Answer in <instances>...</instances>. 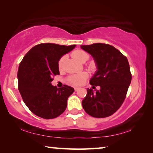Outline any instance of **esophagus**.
<instances>
[{"instance_id":"1","label":"esophagus","mask_w":153,"mask_h":153,"mask_svg":"<svg viewBox=\"0 0 153 153\" xmlns=\"http://www.w3.org/2000/svg\"><path fill=\"white\" fill-rule=\"evenodd\" d=\"M79 88H77V87H76V88H74V90H75V91H76V92H77V91H78V90H79Z\"/></svg>"}]
</instances>
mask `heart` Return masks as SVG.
<instances>
[{
    "label": "heart",
    "instance_id": "1",
    "mask_svg": "<svg viewBox=\"0 0 153 153\" xmlns=\"http://www.w3.org/2000/svg\"><path fill=\"white\" fill-rule=\"evenodd\" d=\"M71 55L73 56V57L76 59V60L80 62V63H85V62H86L90 58L89 54L86 51L81 50V49H77V50L74 51L71 53ZM65 59L66 56L64 55L59 59V61L58 62V67L59 69L63 68L64 61L65 60ZM92 68L95 69V66H92ZM88 74L87 72L83 71L81 72V73L71 75V76L67 77V82L70 83L71 84L75 85V86H79V85H82L83 83L85 82V80L88 78Z\"/></svg>",
    "mask_w": 153,
    "mask_h": 153
}]
</instances>
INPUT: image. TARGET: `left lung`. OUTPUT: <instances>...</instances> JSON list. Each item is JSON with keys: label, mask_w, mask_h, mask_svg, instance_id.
<instances>
[{"label": "left lung", "mask_w": 153, "mask_h": 153, "mask_svg": "<svg viewBox=\"0 0 153 153\" xmlns=\"http://www.w3.org/2000/svg\"><path fill=\"white\" fill-rule=\"evenodd\" d=\"M81 48L94 58L97 71L90 80L92 88H88L82 104L90 116L107 117L115 113L125 100L131 80L126 56L114 46L103 43L82 45Z\"/></svg>", "instance_id": "1"}]
</instances>
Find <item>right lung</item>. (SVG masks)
Instances as JSON below:
<instances>
[{"label": "right lung", "mask_w": 153, "mask_h": 153, "mask_svg": "<svg viewBox=\"0 0 153 153\" xmlns=\"http://www.w3.org/2000/svg\"><path fill=\"white\" fill-rule=\"evenodd\" d=\"M76 45L65 46L42 43L27 52L18 69V89L28 108L46 120L57 117L67 107L68 97L74 88L51 84L53 77L59 75L58 62Z\"/></svg>", "instance_id": "obj_1"}]
</instances>
